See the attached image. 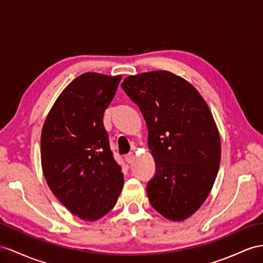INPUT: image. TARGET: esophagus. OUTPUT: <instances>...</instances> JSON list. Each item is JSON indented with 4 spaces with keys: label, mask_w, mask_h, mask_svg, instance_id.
I'll return each mask as SVG.
<instances>
[{
    "label": "esophagus",
    "mask_w": 263,
    "mask_h": 263,
    "mask_svg": "<svg viewBox=\"0 0 263 263\" xmlns=\"http://www.w3.org/2000/svg\"><path fill=\"white\" fill-rule=\"evenodd\" d=\"M125 161L127 163H132L133 161H134V153H129V154H126L125 156Z\"/></svg>",
    "instance_id": "esophagus-1"
}]
</instances>
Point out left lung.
Listing matches in <instances>:
<instances>
[{"instance_id":"8db88e82","label":"left lung","mask_w":263,"mask_h":263,"mask_svg":"<svg viewBox=\"0 0 263 263\" xmlns=\"http://www.w3.org/2000/svg\"><path fill=\"white\" fill-rule=\"evenodd\" d=\"M142 113L156 174L147 182L151 205L172 221L203 204L221 160L218 127L192 84L169 71L130 76L121 84Z\"/></svg>"}]
</instances>
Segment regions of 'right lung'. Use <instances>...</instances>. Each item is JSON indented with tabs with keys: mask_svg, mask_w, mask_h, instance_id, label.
<instances>
[{
	"mask_svg": "<svg viewBox=\"0 0 263 263\" xmlns=\"http://www.w3.org/2000/svg\"><path fill=\"white\" fill-rule=\"evenodd\" d=\"M121 79L81 74L60 94L42 127L44 178L60 202L82 220L105 215L124 184L103 125Z\"/></svg>",
	"mask_w": 263,
	"mask_h": 263,
	"instance_id": "1",
	"label": "right lung"
}]
</instances>
